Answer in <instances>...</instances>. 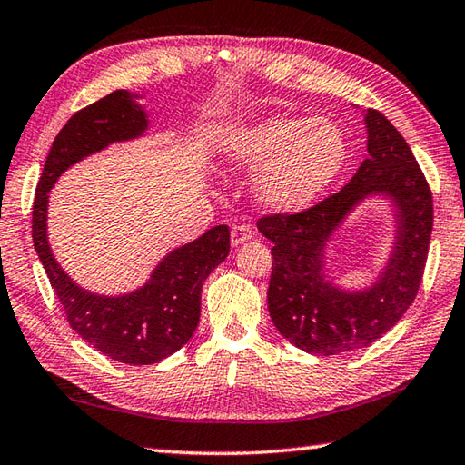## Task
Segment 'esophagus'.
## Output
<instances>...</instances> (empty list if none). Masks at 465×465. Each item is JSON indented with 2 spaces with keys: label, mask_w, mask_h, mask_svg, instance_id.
Segmentation results:
<instances>
[{
  "label": "esophagus",
  "mask_w": 465,
  "mask_h": 465,
  "mask_svg": "<svg viewBox=\"0 0 465 465\" xmlns=\"http://www.w3.org/2000/svg\"><path fill=\"white\" fill-rule=\"evenodd\" d=\"M253 238V230L250 225L240 223V225H233L232 227V245L233 248H238L243 242H248Z\"/></svg>",
  "instance_id": "obj_1"
}]
</instances>
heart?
<instances>
[{
    "label": "heart",
    "mask_w": 465,
    "mask_h": 465,
    "mask_svg": "<svg viewBox=\"0 0 465 465\" xmlns=\"http://www.w3.org/2000/svg\"><path fill=\"white\" fill-rule=\"evenodd\" d=\"M223 165L256 173L253 195L270 212H300L329 189L349 159L339 123L276 114L242 124L222 144Z\"/></svg>",
    "instance_id": "b5f03b06"
}]
</instances>
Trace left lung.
I'll return each instance as SVG.
<instances>
[{
  "instance_id": "left-lung-1",
  "label": "left lung",
  "mask_w": 465,
  "mask_h": 465,
  "mask_svg": "<svg viewBox=\"0 0 465 465\" xmlns=\"http://www.w3.org/2000/svg\"><path fill=\"white\" fill-rule=\"evenodd\" d=\"M367 151L339 193L298 213L266 215L262 235L274 243L268 311L294 347L331 357L379 341L401 321L420 290L433 230V197L411 149L379 111L367 108ZM383 194L396 207V242L388 266L365 291H344L323 272L333 230L367 196Z\"/></svg>"
}]
</instances>
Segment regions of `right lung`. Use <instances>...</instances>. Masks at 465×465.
Here are the masks:
<instances>
[{
	"label": "right lung",
	"mask_w": 465,
	"mask_h": 465,
	"mask_svg": "<svg viewBox=\"0 0 465 465\" xmlns=\"http://www.w3.org/2000/svg\"><path fill=\"white\" fill-rule=\"evenodd\" d=\"M139 94L114 90L64 124L45 159L32 212V240L68 324L104 357L124 365H153L193 336L202 314V286L230 253V227L215 225L171 250L149 282L123 296L80 288L54 258L48 243V193L64 171L113 143L133 141L149 126Z\"/></svg>",
	"instance_id": "1"
}]
</instances>
